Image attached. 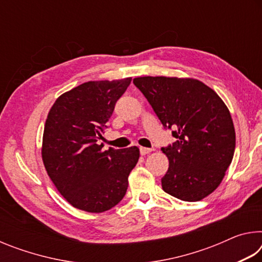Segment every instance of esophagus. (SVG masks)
<instances>
[{"label":"esophagus","mask_w":262,"mask_h":262,"mask_svg":"<svg viewBox=\"0 0 262 262\" xmlns=\"http://www.w3.org/2000/svg\"><path fill=\"white\" fill-rule=\"evenodd\" d=\"M151 151H152V149H150V148L140 147V152H141L142 156H144V155H148L149 152H151Z\"/></svg>","instance_id":"34e87169"}]
</instances>
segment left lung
Instances as JSON below:
<instances>
[{
  "label": "left lung",
  "mask_w": 262,
  "mask_h": 262,
  "mask_svg": "<svg viewBox=\"0 0 262 262\" xmlns=\"http://www.w3.org/2000/svg\"><path fill=\"white\" fill-rule=\"evenodd\" d=\"M165 129L176 141L162 151L168 168L164 192L183 201H200L219 187L236 147L231 115L219 95L193 78H134Z\"/></svg>",
  "instance_id": "left-lung-1"
}]
</instances>
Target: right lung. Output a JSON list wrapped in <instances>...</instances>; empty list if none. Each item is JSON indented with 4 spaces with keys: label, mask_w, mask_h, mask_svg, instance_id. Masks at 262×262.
<instances>
[{
    "label": "right lung",
    "mask_w": 262,
    "mask_h": 262,
    "mask_svg": "<svg viewBox=\"0 0 262 262\" xmlns=\"http://www.w3.org/2000/svg\"><path fill=\"white\" fill-rule=\"evenodd\" d=\"M132 78L86 82L55 100L42 137V161L57 190L73 207L103 212L127 192L128 176L140 157L137 147L101 150L115 103Z\"/></svg>",
    "instance_id": "right-lung-1"
}]
</instances>
